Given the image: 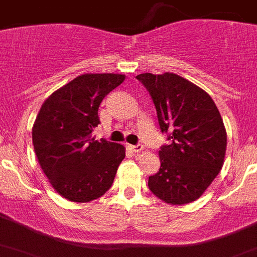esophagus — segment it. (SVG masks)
<instances>
[{"mask_svg":"<svg viewBox=\"0 0 257 257\" xmlns=\"http://www.w3.org/2000/svg\"><path fill=\"white\" fill-rule=\"evenodd\" d=\"M128 148H130L134 153H139V152H142L143 149H144V147H143L142 144H138V145H128Z\"/></svg>","mask_w":257,"mask_h":257,"instance_id":"obj_1","label":"esophagus"}]
</instances>
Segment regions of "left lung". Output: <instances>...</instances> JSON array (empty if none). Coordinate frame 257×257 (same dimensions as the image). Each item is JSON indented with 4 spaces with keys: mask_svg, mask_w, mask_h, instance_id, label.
Returning a JSON list of instances; mask_svg holds the SVG:
<instances>
[{
    "mask_svg": "<svg viewBox=\"0 0 257 257\" xmlns=\"http://www.w3.org/2000/svg\"><path fill=\"white\" fill-rule=\"evenodd\" d=\"M153 99L169 145L161 147L160 171L149 176L154 196L169 205L196 201L224 165L226 130L210 95L175 73L136 76Z\"/></svg>",
    "mask_w": 257,
    "mask_h": 257,
    "instance_id": "1",
    "label": "left lung"
}]
</instances>
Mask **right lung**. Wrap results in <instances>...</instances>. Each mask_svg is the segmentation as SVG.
Wrapping results in <instances>:
<instances>
[{
    "mask_svg": "<svg viewBox=\"0 0 257 257\" xmlns=\"http://www.w3.org/2000/svg\"><path fill=\"white\" fill-rule=\"evenodd\" d=\"M124 74L86 73L58 88L44 101L32 128L41 169L61 197L86 203L112 187L124 158L123 145L95 140L99 105Z\"/></svg>",
    "mask_w": 257,
    "mask_h": 257,
    "instance_id": "add662e5",
    "label": "right lung"
}]
</instances>
